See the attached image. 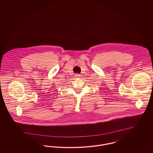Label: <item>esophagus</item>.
Instances as JSON below:
<instances>
[{
    "label": "esophagus",
    "instance_id": "esophagus-1",
    "mask_svg": "<svg viewBox=\"0 0 153 153\" xmlns=\"http://www.w3.org/2000/svg\"><path fill=\"white\" fill-rule=\"evenodd\" d=\"M80 74H76V76H77V77H80Z\"/></svg>",
    "mask_w": 153,
    "mask_h": 153
}]
</instances>
